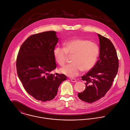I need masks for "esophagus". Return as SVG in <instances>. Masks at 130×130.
<instances>
[{
    "instance_id": "1",
    "label": "esophagus",
    "mask_w": 130,
    "mask_h": 130,
    "mask_svg": "<svg viewBox=\"0 0 130 130\" xmlns=\"http://www.w3.org/2000/svg\"><path fill=\"white\" fill-rule=\"evenodd\" d=\"M71 81L72 82H76L77 81L76 79H74V78H71Z\"/></svg>"
}]
</instances>
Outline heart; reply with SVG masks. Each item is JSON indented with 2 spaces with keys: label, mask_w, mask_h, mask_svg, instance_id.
<instances>
[{
  "label": "heart",
  "mask_w": 130,
  "mask_h": 130,
  "mask_svg": "<svg viewBox=\"0 0 130 130\" xmlns=\"http://www.w3.org/2000/svg\"><path fill=\"white\" fill-rule=\"evenodd\" d=\"M99 55L97 45L88 40L76 38L65 44L64 47H57L54 50L56 61L61 66L66 64L68 55L72 56L73 63L60 69V72L68 76H78L82 71L91 70L96 63Z\"/></svg>",
  "instance_id": "obj_1"
}]
</instances>
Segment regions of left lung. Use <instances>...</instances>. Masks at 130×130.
<instances>
[{
  "label": "left lung",
  "instance_id": "8db88e82",
  "mask_svg": "<svg viewBox=\"0 0 130 130\" xmlns=\"http://www.w3.org/2000/svg\"><path fill=\"white\" fill-rule=\"evenodd\" d=\"M99 38V59L93 68L82 76L86 89L78 94L79 98L92 103L105 96L112 85L119 69V59L116 48L108 38L98 34Z\"/></svg>",
  "mask_w": 130,
  "mask_h": 130
}]
</instances>
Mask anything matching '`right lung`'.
Returning <instances> with one entry per match:
<instances>
[{"instance_id": "obj_1", "label": "right lung", "mask_w": 130, "mask_h": 130, "mask_svg": "<svg viewBox=\"0 0 130 130\" xmlns=\"http://www.w3.org/2000/svg\"><path fill=\"white\" fill-rule=\"evenodd\" d=\"M58 41L55 31L32 35L21 45L17 58V74L24 89L43 102L53 99L67 80L64 74H50L56 68L54 50Z\"/></svg>"}]
</instances>
